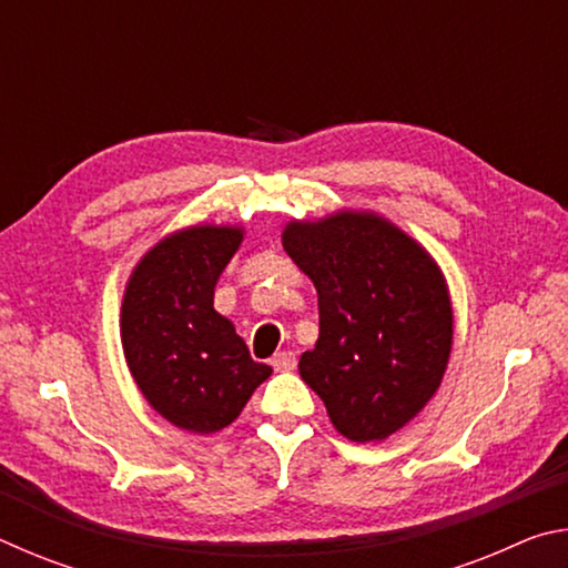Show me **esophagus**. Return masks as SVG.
<instances>
[{"mask_svg":"<svg viewBox=\"0 0 568 568\" xmlns=\"http://www.w3.org/2000/svg\"><path fill=\"white\" fill-rule=\"evenodd\" d=\"M273 368L275 371H281V373H287V371H293L295 368V353L293 351H281V353H275L273 355Z\"/></svg>","mask_w":568,"mask_h":568,"instance_id":"obj_1","label":"esophagus"}]
</instances>
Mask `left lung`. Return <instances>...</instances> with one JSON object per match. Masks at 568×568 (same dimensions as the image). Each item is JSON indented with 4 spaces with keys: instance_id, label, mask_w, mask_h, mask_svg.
<instances>
[{
    "instance_id": "8db88e82",
    "label": "left lung",
    "mask_w": 568,
    "mask_h": 568,
    "mask_svg": "<svg viewBox=\"0 0 568 568\" xmlns=\"http://www.w3.org/2000/svg\"><path fill=\"white\" fill-rule=\"evenodd\" d=\"M283 247L318 291L321 335L297 363L333 428L386 440L436 396L454 305L434 255L373 210L291 220Z\"/></svg>"
}]
</instances>
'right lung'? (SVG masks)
Returning a JSON list of instances; mask_svg holds the SVG:
<instances>
[{"mask_svg": "<svg viewBox=\"0 0 568 568\" xmlns=\"http://www.w3.org/2000/svg\"><path fill=\"white\" fill-rule=\"evenodd\" d=\"M243 225L197 223L158 240L124 285L120 338L130 376L162 418L187 434L230 426L273 368L250 358L213 307L215 283Z\"/></svg>", "mask_w": 568, "mask_h": 568, "instance_id": "right-lung-1", "label": "right lung"}]
</instances>
